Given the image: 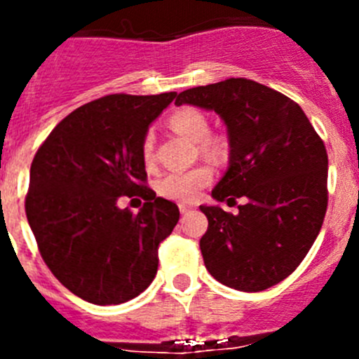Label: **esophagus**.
Returning a JSON list of instances; mask_svg holds the SVG:
<instances>
[{"label": "esophagus", "mask_w": 359, "mask_h": 359, "mask_svg": "<svg viewBox=\"0 0 359 359\" xmlns=\"http://www.w3.org/2000/svg\"><path fill=\"white\" fill-rule=\"evenodd\" d=\"M190 210H192V207H190V205H180V212H182V214H189Z\"/></svg>", "instance_id": "1"}]
</instances>
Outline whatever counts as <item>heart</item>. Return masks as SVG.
<instances>
[{
	"mask_svg": "<svg viewBox=\"0 0 359 359\" xmlns=\"http://www.w3.org/2000/svg\"><path fill=\"white\" fill-rule=\"evenodd\" d=\"M174 133L182 135L183 138L192 144H201V151L210 158H219L224 152V144L221 140H210V122L203 111L196 107H183L176 111L169 120ZM142 156L145 163H152L154 160V136L149 133L142 144ZM212 182V170L207 165H199L194 169L182 170V172L165 174L158 182L160 196L172 201L192 203L199 198L201 190Z\"/></svg>",
	"mask_w": 359,
	"mask_h": 359,
	"instance_id": "1",
	"label": "heart"
}]
</instances>
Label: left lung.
<instances>
[{
  "label": "left lung",
  "mask_w": 359,
  "mask_h": 359,
  "mask_svg": "<svg viewBox=\"0 0 359 359\" xmlns=\"http://www.w3.org/2000/svg\"><path fill=\"white\" fill-rule=\"evenodd\" d=\"M214 111L226 126L228 169L212 190L237 214L201 205L199 241L208 273L239 291H264L290 277L311 250L327 210V152L302 107L248 79L182 91L176 106Z\"/></svg>",
  "instance_id": "8db88e82"
}]
</instances>
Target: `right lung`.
Segmentation results:
<instances>
[{"label":"right lung","mask_w":359,"mask_h":359,"mask_svg":"<svg viewBox=\"0 0 359 359\" xmlns=\"http://www.w3.org/2000/svg\"><path fill=\"white\" fill-rule=\"evenodd\" d=\"M176 91L107 95L55 126L30 167L25 210L41 257L73 294L116 306L138 297L158 271V246L180 208L145 187L142 144ZM120 195L146 199L138 215Z\"/></svg>","instance_id":"add662e5"}]
</instances>
